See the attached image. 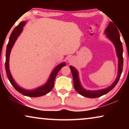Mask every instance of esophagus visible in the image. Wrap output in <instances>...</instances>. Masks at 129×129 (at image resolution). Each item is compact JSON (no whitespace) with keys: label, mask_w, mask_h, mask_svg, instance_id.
<instances>
[{"label":"esophagus","mask_w":129,"mask_h":129,"mask_svg":"<svg viewBox=\"0 0 129 129\" xmlns=\"http://www.w3.org/2000/svg\"><path fill=\"white\" fill-rule=\"evenodd\" d=\"M71 58H70V57H69V59H68V60H69V62H70V61H71Z\"/></svg>","instance_id":"esophagus-1"}]
</instances>
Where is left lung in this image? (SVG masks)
Wrapping results in <instances>:
<instances>
[{
    "label": "left lung",
    "instance_id": "left-lung-1",
    "mask_svg": "<svg viewBox=\"0 0 129 129\" xmlns=\"http://www.w3.org/2000/svg\"><path fill=\"white\" fill-rule=\"evenodd\" d=\"M105 34H106V36L113 43L114 46L116 47L117 57L119 59L118 60V69H118V75L116 80L114 81L112 85L105 89L99 90H87L84 89L81 85L77 70L73 66H69L70 70H71L72 76H73L74 88H75L76 91L82 96L88 98H99V97L103 96V95L109 92L117 84L123 71V57L122 43H121L120 39L119 31L113 23L112 22H110V23L109 24L108 26L105 30Z\"/></svg>",
    "mask_w": 129,
    "mask_h": 129
}]
</instances>
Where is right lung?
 <instances>
[{"label": "right lung", "mask_w": 129, "mask_h": 129, "mask_svg": "<svg viewBox=\"0 0 129 129\" xmlns=\"http://www.w3.org/2000/svg\"><path fill=\"white\" fill-rule=\"evenodd\" d=\"M26 22H21L17 26H16L11 33L10 35L9 40L8 44L7 45L6 47V61H5V69H6V72L7 76L9 80L10 81V83L12 85L15 87V89L17 91L22 94L24 96H29V97H33V98H36V97H39L43 96V95L46 94L47 93L50 92L52 90L54 86V79L56 78V75L58 73V72L63 66L66 65L65 63H62L60 64L56 67L53 70L52 73L49 77V78L47 80V82L43 86L39 87L37 89H35L34 90H25L23 88L20 87V86L17 85L16 83L13 80V77H12L11 73H10V70H9V56L10 52H11L12 48L13 47L14 43H15L16 40L18 36L20 35L23 30V27L25 24Z\"/></svg>", "instance_id": "right-lung-1"}]
</instances>
